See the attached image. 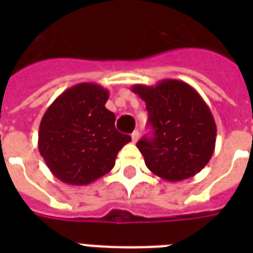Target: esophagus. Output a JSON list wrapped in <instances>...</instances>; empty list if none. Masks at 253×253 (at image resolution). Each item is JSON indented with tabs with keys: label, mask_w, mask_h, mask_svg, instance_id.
Here are the masks:
<instances>
[{
	"label": "esophagus",
	"mask_w": 253,
	"mask_h": 253,
	"mask_svg": "<svg viewBox=\"0 0 253 253\" xmlns=\"http://www.w3.org/2000/svg\"><path fill=\"white\" fill-rule=\"evenodd\" d=\"M131 139H132V143H136L139 140V131H134L131 134Z\"/></svg>",
	"instance_id": "esophagus-1"
}]
</instances>
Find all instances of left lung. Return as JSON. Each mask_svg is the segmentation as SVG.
<instances>
[{
    "label": "left lung",
    "instance_id": "obj_1",
    "mask_svg": "<svg viewBox=\"0 0 253 253\" xmlns=\"http://www.w3.org/2000/svg\"><path fill=\"white\" fill-rule=\"evenodd\" d=\"M131 90L146 102L154 128L152 138L136 143L147 168L170 182L196 176L211 159L216 139L215 121L204 98L173 79L155 86L136 84Z\"/></svg>",
    "mask_w": 253,
    "mask_h": 253
}]
</instances>
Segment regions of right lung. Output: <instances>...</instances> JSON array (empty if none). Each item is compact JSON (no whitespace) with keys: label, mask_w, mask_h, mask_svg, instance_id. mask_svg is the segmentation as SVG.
Listing matches in <instances>:
<instances>
[{"label":"right lung","mask_w":253,"mask_h":253,"mask_svg":"<svg viewBox=\"0 0 253 253\" xmlns=\"http://www.w3.org/2000/svg\"><path fill=\"white\" fill-rule=\"evenodd\" d=\"M109 91L81 83L63 91L42 118L38 147L53 176L68 185H87L114 168L130 135L115 128L105 107Z\"/></svg>","instance_id":"obj_1"}]
</instances>
